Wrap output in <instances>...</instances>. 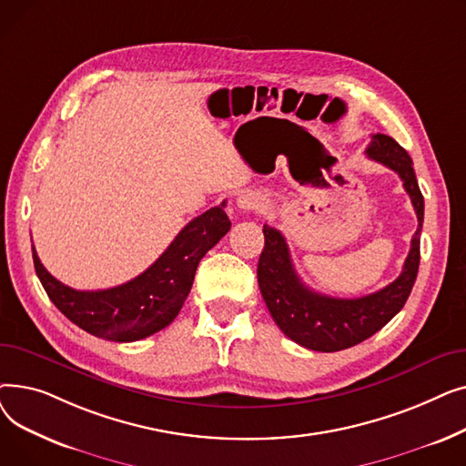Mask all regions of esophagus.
I'll list each match as a JSON object with an SVG mask.
<instances>
[{
    "mask_svg": "<svg viewBox=\"0 0 466 466\" xmlns=\"http://www.w3.org/2000/svg\"><path fill=\"white\" fill-rule=\"evenodd\" d=\"M236 206L241 211H255L260 208V198L255 192H243L236 198Z\"/></svg>",
    "mask_w": 466,
    "mask_h": 466,
    "instance_id": "esophagus-1",
    "label": "esophagus"
}]
</instances>
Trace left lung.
<instances>
[{
	"label": "left lung",
	"instance_id": "obj_1",
	"mask_svg": "<svg viewBox=\"0 0 466 466\" xmlns=\"http://www.w3.org/2000/svg\"><path fill=\"white\" fill-rule=\"evenodd\" d=\"M369 158L393 169L410 194L418 230L411 238L400 276L372 295L360 299H334L302 283L292 266L285 236L264 225V249L257 278L262 299L281 332L313 351H341L353 348L383 329L404 308L420 270V234L423 227V194L415 179L413 162L402 147L385 134H374L366 147Z\"/></svg>",
	"mask_w": 466,
	"mask_h": 466
}]
</instances>
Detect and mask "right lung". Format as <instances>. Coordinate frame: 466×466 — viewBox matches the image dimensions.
<instances>
[{
    "label": "right lung",
    "mask_w": 466,
    "mask_h": 466,
    "mask_svg": "<svg viewBox=\"0 0 466 466\" xmlns=\"http://www.w3.org/2000/svg\"><path fill=\"white\" fill-rule=\"evenodd\" d=\"M230 230L225 202L192 218L143 274L104 290H76L45 270L35 274L48 299L79 329L104 339L136 341L160 332L181 311L202 257Z\"/></svg>",
    "instance_id": "right-lung-1"
}]
</instances>
